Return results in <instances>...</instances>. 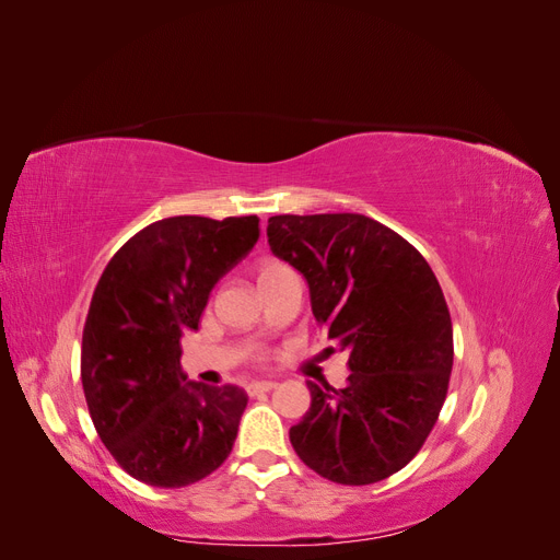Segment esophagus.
Here are the masks:
<instances>
[{"instance_id":"obj_1","label":"esophagus","mask_w":560,"mask_h":560,"mask_svg":"<svg viewBox=\"0 0 560 560\" xmlns=\"http://www.w3.org/2000/svg\"><path fill=\"white\" fill-rule=\"evenodd\" d=\"M276 387H278L276 381H254L247 385V393L259 395V393H270V389H276Z\"/></svg>"}]
</instances>
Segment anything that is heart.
<instances>
[{
	"label": "heart",
	"mask_w": 560,
	"mask_h": 560,
	"mask_svg": "<svg viewBox=\"0 0 560 560\" xmlns=\"http://www.w3.org/2000/svg\"><path fill=\"white\" fill-rule=\"evenodd\" d=\"M287 276H294V270L287 266L284 261H280V259H264L257 266V282H259L261 290H264L266 284L276 282V280H282Z\"/></svg>",
	"instance_id": "b5f03b06"
}]
</instances>
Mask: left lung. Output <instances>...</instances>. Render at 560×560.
<instances>
[{"label": "left lung", "mask_w": 560, "mask_h": 560, "mask_svg": "<svg viewBox=\"0 0 560 560\" xmlns=\"http://www.w3.org/2000/svg\"><path fill=\"white\" fill-rule=\"evenodd\" d=\"M268 245L306 278L313 315L348 350V385L313 383L290 430L296 455L343 486L376 483L409 465L442 411L453 325L422 254L364 214H276ZM334 350V348H329Z\"/></svg>", "instance_id": "obj_1"}]
</instances>
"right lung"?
Returning a JSON list of instances; mask_svg holds the SVG:
<instances>
[{
	"label": "right lung",
	"mask_w": 560,
	"mask_h": 560,
	"mask_svg": "<svg viewBox=\"0 0 560 560\" xmlns=\"http://www.w3.org/2000/svg\"><path fill=\"white\" fill-rule=\"evenodd\" d=\"M259 241V219L182 214L118 249L91 299L81 383L93 425L132 479L182 488L222 465L247 406L238 385L186 381L179 338Z\"/></svg>",
	"instance_id": "add662e5"
}]
</instances>
